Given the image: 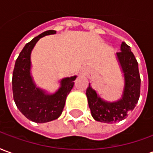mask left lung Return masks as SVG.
I'll return each mask as SVG.
<instances>
[{
  "label": "left lung",
  "mask_w": 153,
  "mask_h": 153,
  "mask_svg": "<svg viewBox=\"0 0 153 153\" xmlns=\"http://www.w3.org/2000/svg\"><path fill=\"white\" fill-rule=\"evenodd\" d=\"M120 50L116 55L125 76V88L121 99L115 102H105L90 87V84L87 88L88 106L92 116L97 121L112 124L125 120L138 103L141 84L138 61L130 47L125 42H122Z\"/></svg>",
  "instance_id": "obj_1"
}]
</instances>
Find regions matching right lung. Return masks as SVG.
I'll return each instance as SVG.
<instances>
[{
    "label": "right lung",
    "mask_w": 153,
    "mask_h": 153,
    "mask_svg": "<svg viewBox=\"0 0 153 153\" xmlns=\"http://www.w3.org/2000/svg\"><path fill=\"white\" fill-rule=\"evenodd\" d=\"M56 33L55 30L44 32L26 44L15 61L13 71L12 90L15 104L26 118L36 123L51 121L61 115L67 96L76 79V76H73L62 79L59 90L51 95L36 88L33 82L30 75L32 50L41 38Z\"/></svg>",
    "instance_id": "1"
}]
</instances>
